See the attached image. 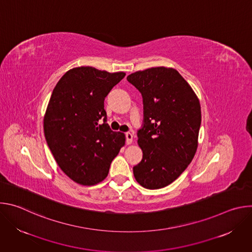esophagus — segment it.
Masks as SVG:
<instances>
[{
    "instance_id": "esophagus-1",
    "label": "esophagus",
    "mask_w": 252,
    "mask_h": 252,
    "mask_svg": "<svg viewBox=\"0 0 252 252\" xmlns=\"http://www.w3.org/2000/svg\"><path fill=\"white\" fill-rule=\"evenodd\" d=\"M132 138H133V134L130 133V132H126V145H130V143L132 142Z\"/></svg>"
}]
</instances>
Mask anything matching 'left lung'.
<instances>
[{
  "label": "left lung",
  "instance_id": "left-lung-1",
  "mask_svg": "<svg viewBox=\"0 0 252 252\" xmlns=\"http://www.w3.org/2000/svg\"><path fill=\"white\" fill-rule=\"evenodd\" d=\"M126 80L140 92L143 102V126L137 131L142 159L133 166V175L143 188L162 189L186 170L196 153L199 99L172 67L138 70Z\"/></svg>",
  "mask_w": 252,
  "mask_h": 252
}]
</instances>
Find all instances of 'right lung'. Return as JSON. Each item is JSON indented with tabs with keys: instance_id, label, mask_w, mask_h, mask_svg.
I'll return each mask as SVG.
<instances>
[{
	"instance_id": "obj_1",
	"label": "right lung",
	"mask_w": 252,
	"mask_h": 252,
	"mask_svg": "<svg viewBox=\"0 0 252 252\" xmlns=\"http://www.w3.org/2000/svg\"><path fill=\"white\" fill-rule=\"evenodd\" d=\"M125 76L124 71L74 67L53 91L44 117L45 137L60 168L77 184L102 182L125 146V133L113 131L106 124L103 103Z\"/></svg>"
}]
</instances>
